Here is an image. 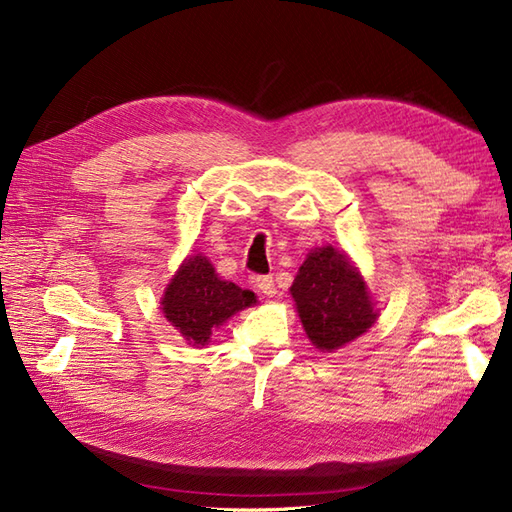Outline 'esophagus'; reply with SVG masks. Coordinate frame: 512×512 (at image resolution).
I'll list each match as a JSON object with an SVG mask.
<instances>
[{"instance_id": "esophagus-1", "label": "esophagus", "mask_w": 512, "mask_h": 512, "mask_svg": "<svg viewBox=\"0 0 512 512\" xmlns=\"http://www.w3.org/2000/svg\"><path fill=\"white\" fill-rule=\"evenodd\" d=\"M257 289L261 294L272 298L276 294V285H274V276L272 274H264V276H257Z\"/></svg>"}]
</instances>
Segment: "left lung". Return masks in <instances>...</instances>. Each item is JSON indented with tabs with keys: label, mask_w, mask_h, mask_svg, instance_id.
Returning a JSON list of instances; mask_svg holds the SVG:
<instances>
[{
	"label": "left lung",
	"mask_w": 512,
	"mask_h": 512,
	"mask_svg": "<svg viewBox=\"0 0 512 512\" xmlns=\"http://www.w3.org/2000/svg\"><path fill=\"white\" fill-rule=\"evenodd\" d=\"M289 291L306 337L321 352L352 343L377 319L358 268L332 246H319L306 255Z\"/></svg>",
	"instance_id": "obj_1"
}]
</instances>
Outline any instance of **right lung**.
<instances>
[{
	"label": "right lung",
	"instance_id": "1",
	"mask_svg": "<svg viewBox=\"0 0 512 512\" xmlns=\"http://www.w3.org/2000/svg\"><path fill=\"white\" fill-rule=\"evenodd\" d=\"M257 302L253 291L223 281L203 255L188 257L160 300L169 324L188 345H208L214 328Z\"/></svg>",
	"mask_w": 512,
	"mask_h": 512
}]
</instances>
